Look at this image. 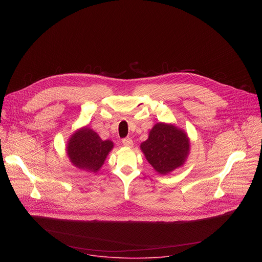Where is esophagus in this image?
I'll use <instances>...</instances> for the list:
<instances>
[{"label":"esophagus","instance_id":"obj_1","mask_svg":"<svg viewBox=\"0 0 262 262\" xmlns=\"http://www.w3.org/2000/svg\"><path fill=\"white\" fill-rule=\"evenodd\" d=\"M122 144H123V146L130 148V147H133L134 143H133V140L130 138H125V139L122 140Z\"/></svg>","mask_w":262,"mask_h":262}]
</instances>
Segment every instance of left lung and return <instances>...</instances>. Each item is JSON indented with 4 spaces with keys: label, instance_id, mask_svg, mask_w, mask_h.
Instances as JSON below:
<instances>
[{
    "label": "left lung",
    "instance_id": "obj_1",
    "mask_svg": "<svg viewBox=\"0 0 262 262\" xmlns=\"http://www.w3.org/2000/svg\"><path fill=\"white\" fill-rule=\"evenodd\" d=\"M190 138L172 123L159 122L150 129L140 148L147 162L162 175L182 167L190 155Z\"/></svg>",
    "mask_w": 262,
    "mask_h": 262
}]
</instances>
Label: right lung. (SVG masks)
<instances>
[{
	"mask_svg": "<svg viewBox=\"0 0 262 262\" xmlns=\"http://www.w3.org/2000/svg\"><path fill=\"white\" fill-rule=\"evenodd\" d=\"M113 147L111 140L103 141L92 128L83 126L69 137L66 154L74 167L97 173Z\"/></svg>",
	"mask_w": 262,
	"mask_h": 262,
	"instance_id": "obj_1",
	"label": "right lung"
}]
</instances>
